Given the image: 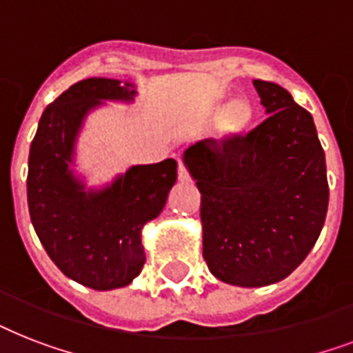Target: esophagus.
Returning a JSON list of instances; mask_svg holds the SVG:
<instances>
[{"label": "esophagus", "mask_w": 353, "mask_h": 353, "mask_svg": "<svg viewBox=\"0 0 353 353\" xmlns=\"http://www.w3.org/2000/svg\"><path fill=\"white\" fill-rule=\"evenodd\" d=\"M177 179L181 183H188L190 181V174L187 172L185 165H183L181 161H179V166H177Z\"/></svg>", "instance_id": "1"}]
</instances>
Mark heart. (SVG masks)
Wrapping results in <instances>:
<instances>
[{
    "mask_svg": "<svg viewBox=\"0 0 353 353\" xmlns=\"http://www.w3.org/2000/svg\"><path fill=\"white\" fill-rule=\"evenodd\" d=\"M225 95L216 93L205 101L199 110V122L214 121V139L220 144H234L251 132L254 106L247 97H234L229 102Z\"/></svg>",
    "mask_w": 353,
    "mask_h": 353,
    "instance_id": "heart-1",
    "label": "heart"
}]
</instances>
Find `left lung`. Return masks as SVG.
Returning <instances> with one entry per match:
<instances>
[{"mask_svg":"<svg viewBox=\"0 0 353 353\" xmlns=\"http://www.w3.org/2000/svg\"><path fill=\"white\" fill-rule=\"evenodd\" d=\"M269 117L234 144L201 141L183 163L201 192L203 258L216 279L262 288L290 276L323 231L326 157L312 113L252 80Z\"/></svg>","mask_w":353,"mask_h":353,"instance_id":"left-lung-1","label":"left lung"}]
</instances>
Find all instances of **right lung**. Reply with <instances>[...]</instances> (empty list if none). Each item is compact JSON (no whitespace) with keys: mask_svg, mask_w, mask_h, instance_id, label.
<instances>
[{"mask_svg":"<svg viewBox=\"0 0 353 353\" xmlns=\"http://www.w3.org/2000/svg\"><path fill=\"white\" fill-rule=\"evenodd\" d=\"M137 88L117 79L80 80L46 108L29 152L30 221L49 258L68 279L97 291L132 284L144 265L143 227L165 209L177 163L135 165L102 187L77 170V143L106 102L133 104Z\"/></svg>","mask_w":353,"mask_h":353,"instance_id":"1","label":"right lung"}]
</instances>
